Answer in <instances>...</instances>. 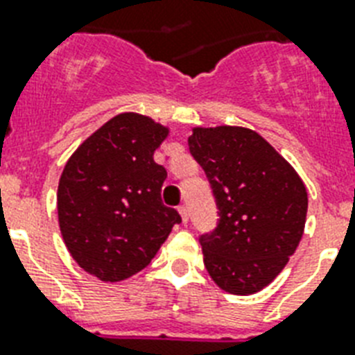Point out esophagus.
Returning a JSON list of instances; mask_svg holds the SVG:
<instances>
[{
    "label": "esophagus",
    "instance_id": "34e87169",
    "mask_svg": "<svg viewBox=\"0 0 355 355\" xmlns=\"http://www.w3.org/2000/svg\"><path fill=\"white\" fill-rule=\"evenodd\" d=\"M178 213H180V217H182V223L186 224L187 220H189V209H187L186 204H182V206L178 207Z\"/></svg>",
    "mask_w": 355,
    "mask_h": 355
}]
</instances>
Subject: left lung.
Here are the masks:
<instances>
[{"instance_id": "obj_1", "label": "left lung", "mask_w": 355, "mask_h": 355, "mask_svg": "<svg viewBox=\"0 0 355 355\" xmlns=\"http://www.w3.org/2000/svg\"><path fill=\"white\" fill-rule=\"evenodd\" d=\"M187 144L218 207L217 227L198 239L204 266L224 292H261L297 250L306 223V187L252 129L195 128Z\"/></svg>"}]
</instances>
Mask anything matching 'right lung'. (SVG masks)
<instances>
[{"label":"right lung","instance_id":"add662e5","mask_svg":"<svg viewBox=\"0 0 355 355\" xmlns=\"http://www.w3.org/2000/svg\"><path fill=\"white\" fill-rule=\"evenodd\" d=\"M168 129L122 112L73 153L58 184V220L69 253L100 281L116 282L148 266L175 224L164 206L168 177L153 155Z\"/></svg>","mask_w":355,"mask_h":355}]
</instances>
